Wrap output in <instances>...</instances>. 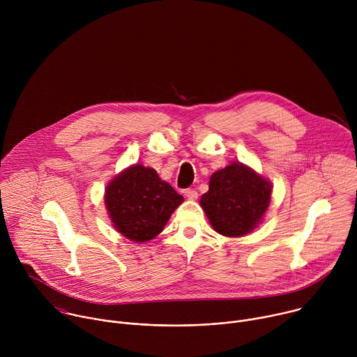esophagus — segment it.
I'll return each mask as SVG.
<instances>
[{
	"label": "esophagus",
	"mask_w": 357,
	"mask_h": 357,
	"mask_svg": "<svg viewBox=\"0 0 357 357\" xmlns=\"http://www.w3.org/2000/svg\"><path fill=\"white\" fill-rule=\"evenodd\" d=\"M185 196L188 197V199H190V200H195V199H197V192L195 190V189H185Z\"/></svg>",
	"instance_id": "1"
}]
</instances>
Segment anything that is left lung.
Returning a JSON list of instances; mask_svg holds the SVG:
<instances>
[{
	"mask_svg": "<svg viewBox=\"0 0 357 357\" xmlns=\"http://www.w3.org/2000/svg\"><path fill=\"white\" fill-rule=\"evenodd\" d=\"M271 190V183L264 176L233 162L211 176L209 190L202 195L200 206L218 233L241 237L263 220Z\"/></svg>",
	"mask_w": 357,
	"mask_h": 357,
	"instance_id": "left-lung-1",
	"label": "left lung"
}]
</instances>
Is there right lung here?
Instances as JSON below:
<instances>
[{
	"label": "right lung",
	"instance_id": "1",
	"mask_svg": "<svg viewBox=\"0 0 357 357\" xmlns=\"http://www.w3.org/2000/svg\"><path fill=\"white\" fill-rule=\"evenodd\" d=\"M105 202L116 230L132 241L144 243L164 230L183 196L162 181L155 169L135 164L107 185Z\"/></svg>",
	"mask_w": 357,
	"mask_h": 357
}]
</instances>
